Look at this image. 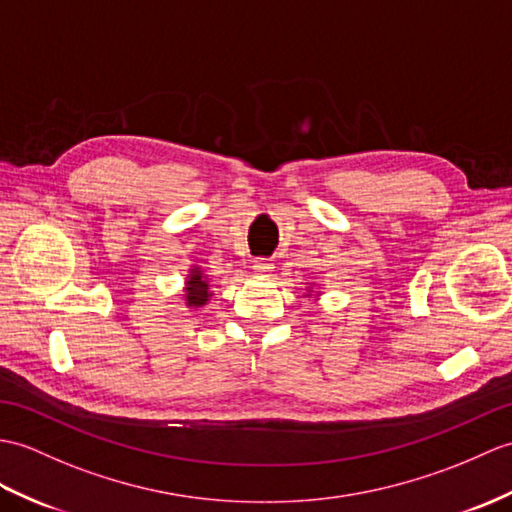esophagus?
<instances>
[{
    "mask_svg": "<svg viewBox=\"0 0 512 512\" xmlns=\"http://www.w3.org/2000/svg\"><path fill=\"white\" fill-rule=\"evenodd\" d=\"M272 268H275V264H272V261L266 257H259L253 261V270L257 272V275H270Z\"/></svg>",
    "mask_w": 512,
    "mask_h": 512,
    "instance_id": "obj_1",
    "label": "esophagus"
}]
</instances>
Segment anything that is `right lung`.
Listing matches in <instances>:
<instances>
[{
	"label": "right lung",
	"mask_w": 512,
	"mask_h": 512,
	"mask_svg": "<svg viewBox=\"0 0 512 512\" xmlns=\"http://www.w3.org/2000/svg\"><path fill=\"white\" fill-rule=\"evenodd\" d=\"M209 283L207 277L202 275L200 268H192V275L187 277V288H185V299L189 307H202L209 301Z\"/></svg>",
	"instance_id": "add662e5"
}]
</instances>
